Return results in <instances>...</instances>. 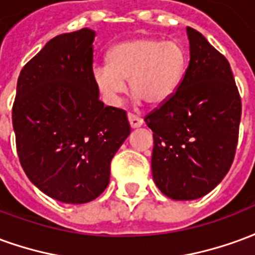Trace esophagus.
Returning a JSON list of instances; mask_svg holds the SVG:
<instances>
[{
	"mask_svg": "<svg viewBox=\"0 0 255 255\" xmlns=\"http://www.w3.org/2000/svg\"><path fill=\"white\" fill-rule=\"evenodd\" d=\"M128 122H129V126L132 128H139L143 126V120L136 115H132V113H128Z\"/></svg>",
	"mask_w": 255,
	"mask_h": 255,
	"instance_id": "obj_1",
	"label": "esophagus"
}]
</instances>
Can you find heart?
Listing matches in <instances>:
<instances>
[{
	"mask_svg": "<svg viewBox=\"0 0 255 255\" xmlns=\"http://www.w3.org/2000/svg\"><path fill=\"white\" fill-rule=\"evenodd\" d=\"M108 65L93 69V83L109 106L120 104L129 89L136 100L158 106L175 94L186 68V53L172 41L135 38L113 46L108 53Z\"/></svg>",
	"mask_w": 255,
	"mask_h": 255,
	"instance_id": "b5f03b06",
	"label": "heart"
}]
</instances>
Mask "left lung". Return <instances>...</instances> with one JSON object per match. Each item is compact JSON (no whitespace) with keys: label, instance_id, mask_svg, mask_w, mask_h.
<instances>
[{"label":"left lung","instance_id":"1","mask_svg":"<svg viewBox=\"0 0 255 255\" xmlns=\"http://www.w3.org/2000/svg\"><path fill=\"white\" fill-rule=\"evenodd\" d=\"M190 64L175 94L144 117L153 131L151 172L157 187L176 201L213 190L235 157L241 95L228 60L187 27Z\"/></svg>","mask_w":255,"mask_h":255}]
</instances>
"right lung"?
I'll list each match as a JSON object with an SVG mask.
<instances>
[{
	"mask_svg": "<svg viewBox=\"0 0 255 255\" xmlns=\"http://www.w3.org/2000/svg\"><path fill=\"white\" fill-rule=\"evenodd\" d=\"M95 32L47 42L21 69L12 109L16 149L31 183L53 199L86 203L109 184L111 161L131 132L93 83Z\"/></svg>",
	"mask_w": 255,
	"mask_h": 255,
	"instance_id": "1",
	"label": "right lung"
}]
</instances>
